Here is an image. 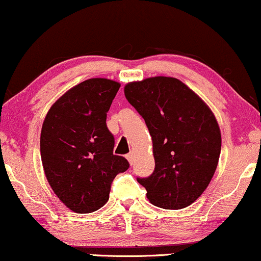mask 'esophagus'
<instances>
[{
	"mask_svg": "<svg viewBox=\"0 0 261 261\" xmlns=\"http://www.w3.org/2000/svg\"><path fill=\"white\" fill-rule=\"evenodd\" d=\"M134 153L133 151H131V153H128L127 155H126V159H127V161L128 163H130V165H133L134 164Z\"/></svg>",
	"mask_w": 261,
	"mask_h": 261,
	"instance_id": "esophagus-1",
	"label": "esophagus"
}]
</instances>
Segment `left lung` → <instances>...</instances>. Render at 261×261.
I'll use <instances>...</instances> for the list:
<instances>
[{
	"label": "left lung",
	"mask_w": 261,
	"mask_h": 261,
	"mask_svg": "<svg viewBox=\"0 0 261 261\" xmlns=\"http://www.w3.org/2000/svg\"><path fill=\"white\" fill-rule=\"evenodd\" d=\"M124 94L146 121L153 141L154 172L137 178L147 199L165 210L190 206L208 187L219 161L222 134L213 112L173 77L130 82Z\"/></svg>",
	"instance_id": "left-lung-1"
}]
</instances>
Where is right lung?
I'll use <instances>...</instances> for the list:
<instances>
[{
  "instance_id": "obj_1",
  "label": "right lung",
  "mask_w": 261,
  "mask_h": 261,
  "mask_svg": "<svg viewBox=\"0 0 261 261\" xmlns=\"http://www.w3.org/2000/svg\"><path fill=\"white\" fill-rule=\"evenodd\" d=\"M119 88L112 79H87L59 97L43 121V170L55 195L75 213L100 210L115 176L128 169L125 158L113 154L106 125Z\"/></svg>"
}]
</instances>
